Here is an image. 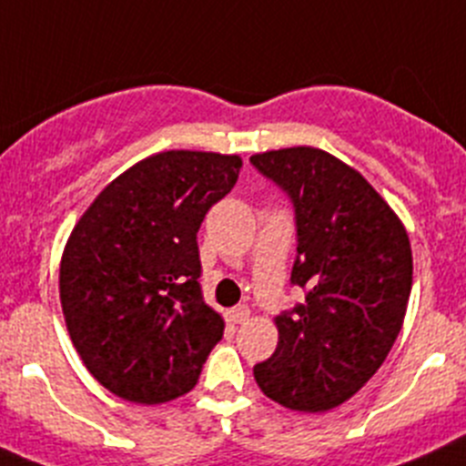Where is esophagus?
I'll return each mask as SVG.
<instances>
[{
    "instance_id": "obj_1",
    "label": "esophagus",
    "mask_w": 466,
    "mask_h": 466,
    "mask_svg": "<svg viewBox=\"0 0 466 466\" xmlns=\"http://www.w3.org/2000/svg\"><path fill=\"white\" fill-rule=\"evenodd\" d=\"M249 316H251V311H249V307H245V304H240V307L230 309L228 311L230 322H236V325H245V322L249 320Z\"/></svg>"
}]
</instances>
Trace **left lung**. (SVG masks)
<instances>
[{"instance_id":"obj_1","label":"left lung","mask_w":466,"mask_h":466,"mask_svg":"<svg viewBox=\"0 0 466 466\" xmlns=\"http://www.w3.org/2000/svg\"><path fill=\"white\" fill-rule=\"evenodd\" d=\"M290 197L307 302L274 318L279 343L254 366L260 391L297 411L352 398L400 334L411 290V247L400 217L350 164L313 146L251 155Z\"/></svg>"}]
</instances>
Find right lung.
<instances>
[{"label": "right lung", "instance_id": "obj_1", "mask_svg": "<svg viewBox=\"0 0 466 466\" xmlns=\"http://www.w3.org/2000/svg\"><path fill=\"white\" fill-rule=\"evenodd\" d=\"M240 155L164 150L114 178L75 224L59 268L70 340L88 373L139 405L192 391L224 336L203 302L197 233Z\"/></svg>", "mask_w": 466, "mask_h": 466}]
</instances>
